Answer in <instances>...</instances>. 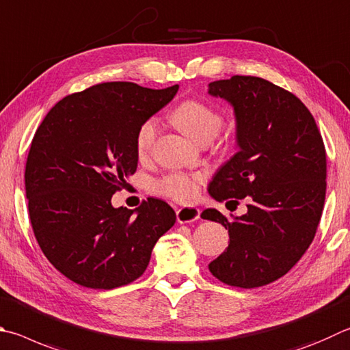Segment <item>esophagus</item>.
Wrapping results in <instances>:
<instances>
[{"instance_id":"1","label":"esophagus","mask_w":350,"mask_h":350,"mask_svg":"<svg viewBox=\"0 0 350 350\" xmlns=\"http://www.w3.org/2000/svg\"><path fill=\"white\" fill-rule=\"evenodd\" d=\"M179 224H191L200 217V209L196 206H183L176 211Z\"/></svg>"}]
</instances>
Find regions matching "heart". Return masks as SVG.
<instances>
[{
  "label": "heart",
  "instance_id": "obj_1",
  "mask_svg": "<svg viewBox=\"0 0 350 350\" xmlns=\"http://www.w3.org/2000/svg\"><path fill=\"white\" fill-rule=\"evenodd\" d=\"M171 119L183 135L199 145L211 142L224 126L221 113L197 99H189L182 103L171 114ZM157 130V120L153 118L147 119L139 126L136 133V151L141 157L147 156L150 150L153 148ZM200 180L202 176L174 173L156 182L154 188L159 193L168 196L174 200L189 202L194 199L197 191H199Z\"/></svg>",
  "mask_w": 350,
  "mask_h": 350
}]
</instances>
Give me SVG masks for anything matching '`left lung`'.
<instances>
[{
  "mask_svg": "<svg viewBox=\"0 0 350 350\" xmlns=\"http://www.w3.org/2000/svg\"><path fill=\"white\" fill-rule=\"evenodd\" d=\"M208 93L232 107L237 153L208 185L214 200H247L228 220L208 208L230 245L208 265L220 282L258 288L283 277L312 243L326 197V151L315 119L300 99L256 76L214 81Z\"/></svg>",
  "mask_w": 350,
  "mask_h": 350,
  "instance_id": "obj_1",
  "label": "left lung"
}]
</instances>
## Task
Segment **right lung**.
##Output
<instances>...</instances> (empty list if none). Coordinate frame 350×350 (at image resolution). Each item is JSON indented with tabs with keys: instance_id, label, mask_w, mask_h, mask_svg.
Wrapping results in <instances>:
<instances>
[{
	"instance_id": "obj_1",
	"label": "right lung",
	"mask_w": 350,
	"mask_h": 350,
	"mask_svg": "<svg viewBox=\"0 0 350 350\" xmlns=\"http://www.w3.org/2000/svg\"><path fill=\"white\" fill-rule=\"evenodd\" d=\"M179 85L151 90L104 82L61 99L38 126L25 163V196L38 245L70 280L90 289L129 284L147 269L176 221L167 202L114 208L136 173V133Z\"/></svg>"
}]
</instances>
